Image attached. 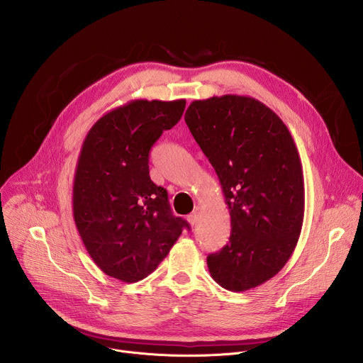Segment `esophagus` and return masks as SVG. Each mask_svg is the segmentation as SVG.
<instances>
[{
  "mask_svg": "<svg viewBox=\"0 0 363 363\" xmlns=\"http://www.w3.org/2000/svg\"><path fill=\"white\" fill-rule=\"evenodd\" d=\"M198 218H199V214H198L196 211H194L192 214L188 216V223H189L191 225H195V224L198 223Z\"/></svg>",
  "mask_w": 363,
  "mask_h": 363,
  "instance_id": "obj_1",
  "label": "esophagus"
}]
</instances>
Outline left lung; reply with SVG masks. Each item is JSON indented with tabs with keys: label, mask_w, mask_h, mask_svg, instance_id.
Segmentation results:
<instances>
[{
	"label": "left lung",
	"mask_w": 363,
	"mask_h": 363,
	"mask_svg": "<svg viewBox=\"0 0 363 363\" xmlns=\"http://www.w3.org/2000/svg\"><path fill=\"white\" fill-rule=\"evenodd\" d=\"M185 122L216 169L231 217L230 241L206 257L211 277L245 291L289 262L304 216V181L294 140L264 103L224 94L194 100Z\"/></svg>",
	"instance_id": "8db88e82"
}]
</instances>
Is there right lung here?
Wrapping results in <instances>:
<instances>
[{
	"label": "right lung",
	"mask_w": 363,
	"mask_h": 363,
	"mask_svg": "<svg viewBox=\"0 0 363 363\" xmlns=\"http://www.w3.org/2000/svg\"><path fill=\"white\" fill-rule=\"evenodd\" d=\"M185 99L132 100L87 132L74 172L73 217L96 266L125 283L145 279L168 255L182 228L165 188L149 177V150L174 128Z\"/></svg>",
	"instance_id": "add662e5"
}]
</instances>
